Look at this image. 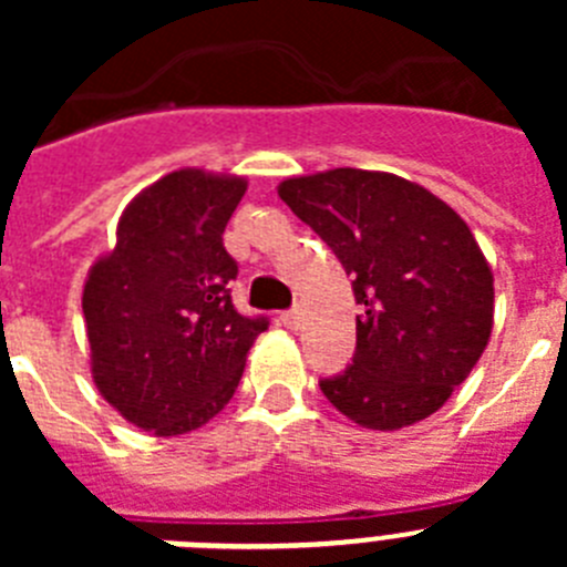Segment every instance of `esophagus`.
<instances>
[{
	"label": "esophagus",
	"mask_w": 567,
	"mask_h": 567,
	"mask_svg": "<svg viewBox=\"0 0 567 567\" xmlns=\"http://www.w3.org/2000/svg\"><path fill=\"white\" fill-rule=\"evenodd\" d=\"M280 320H284V327L287 329H300V323H303V312H300V309H289V312L280 315Z\"/></svg>",
	"instance_id": "obj_1"
}]
</instances>
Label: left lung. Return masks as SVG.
<instances>
[{
	"mask_svg": "<svg viewBox=\"0 0 567 567\" xmlns=\"http://www.w3.org/2000/svg\"><path fill=\"white\" fill-rule=\"evenodd\" d=\"M278 195L352 278L358 352L320 392L372 432L434 414L483 358L494 329V272L443 198L380 169L295 175Z\"/></svg>",
	"mask_w": 567,
	"mask_h": 567,
	"instance_id": "1",
	"label": "left lung"
}]
</instances>
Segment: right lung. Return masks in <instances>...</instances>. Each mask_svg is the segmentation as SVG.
<instances>
[{
    "mask_svg": "<svg viewBox=\"0 0 567 567\" xmlns=\"http://www.w3.org/2000/svg\"><path fill=\"white\" fill-rule=\"evenodd\" d=\"M247 178L182 167L144 187L115 244L84 278L82 312L99 394L142 432L202 429L238 389L264 318H244L227 284L224 229Z\"/></svg>",
    "mask_w": 567,
    "mask_h": 567,
    "instance_id": "1",
    "label": "right lung"
}]
</instances>
